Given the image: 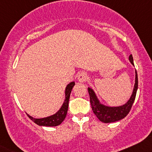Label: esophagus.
Masks as SVG:
<instances>
[{
    "instance_id": "obj_1",
    "label": "esophagus",
    "mask_w": 152,
    "mask_h": 152,
    "mask_svg": "<svg viewBox=\"0 0 152 152\" xmlns=\"http://www.w3.org/2000/svg\"><path fill=\"white\" fill-rule=\"evenodd\" d=\"M86 80H87V74H86V73L81 72L78 75V81H79V82H85Z\"/></svg>"
}]
</instances>
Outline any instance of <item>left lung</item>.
I'll return each mask as SVG.
<instances>
[{"instance_id":"1","label":"left lung","mask_w":152,"mask_h":152,"mask_svg":"<svg viewBox=\"0 0 152 152\" xmlns=\"http://www.w3.org/2000/svg\"><path fill=\"white\" fill-rule=\"evenodd\" d=\"M128 59H129V61L131 64L134 66L132 55L129 56ZM135 73H136V75H135L136 78H135V84L132 94H131V97L127 102L123 105L117 107L104 105L100 102L93 89L88 87V91H89L90 96V103H91L93 113H94L95 115L97 117V118L101 122L104 123L116 122V121L123 119L129 113L131 107L134 102L138 89V75L136 70H135Z\"/></svg>"}]
</instances>
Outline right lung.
I'll list each match as a JSON object with an SVG mask.
<instances>
[{
	"label": "right lung",
	"mask_w": 152,
	"mask_h": 152,
	"mask_svg": "<svg viewBox=\"0 0 152 152\" xmlns=\"http://www.w3.org/2000/svg\"><path fill=\"white\" fill-rule=\"evenodd\" d=\"M74 85L75 82L72 81V82L69 83L66 86V89H65V99L64 102H63V104L59 109V110L56 112L55 114L42 118H33V117L30 116L28 114L27 115L29 116V118L33 122H34L37 125L39 126H48V127L50 126V127H52V126H59L64 121L66 117V115H67L70 95H71V92L72 91V89Z\"/></svg>",
	"instance_id": "right-lung-1"
}]
</instances>
